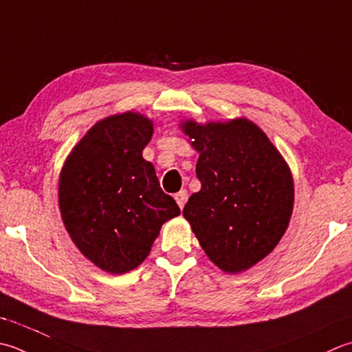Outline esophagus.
Returning <instances> with one entry per match:
<instances>
[{
  "instance_id": "obj_1",
  "label": "esophagus",
  "mask_w": 352,
  "mask_h": 352,
  "mask_svg": "<svg viewBox=\"0 0 352 352\" xmlns=\"http://www.w3.org/2000/svg\"><path fill=\"white\" fill-rule=\"evenodd\" d=\"M174 198H175V201H177V204H178V208L183 209L186 201H188V190L182 189L180 192H177V194L174 195Z\"/></svg>"
}]
</instances>
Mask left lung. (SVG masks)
<instances>
[{"label": "left lung", "mask_w": 352, "mask_h": 352, "mask_svg": "<svg viewBox=\"0 0 352 352\" xmlns=\"http://www.w3.org/2000/svg\"><path fill=\"white\" fill-rule=\"evenodd\" d=\"M182 129L199 154L195 170L201 182L183 215L213 264L227 273L249 270L272 253L290 223V168L247 119L186 120Z\"/></svg>", "instance_id": "1"}]
</instances>
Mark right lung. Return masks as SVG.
<instances>
[{
    "mask_svg": "<svg viewBox=\"0 0 352 352\" xmlns=\"http://www.w3.org/2000/svg\"><path fill=\"white\" fill-rule=\"evenodd\" d=\"M153 120L139 113L105 117L82 137L59 177V209L85 258L113 274L131 272L151 252L162 226L180 215L142 153Z\"/></svg>",
    "mask_w": 352,
    "mask_h": 352,
    "instance_id": "right-lung-1",
    "label": "right lung"
}]
</instances>
